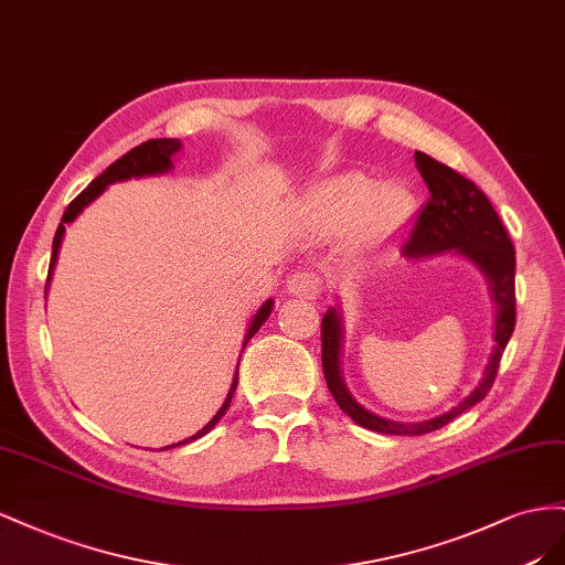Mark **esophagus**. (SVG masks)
Wrapping results in <instances>:
<instances>
[{"label":"esophagus","mask_w":565,"mask_h":565,"mask_svg":"<svg viewBox=\"0 0 565 565\" xmlns=\"http://www.w3.org/2000/svg\"><path fill=\"white\" fill-rule=\"evenodd\" d=\"M288 291L300 298H317L321 294V277L315 271H294L288 277Z\"/></svg>","instance_id":"esophagus-1"}]
</instances>
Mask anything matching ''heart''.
Instances as JSON below:
<instances>
[{
  "label": "heart",
  "mask_w": 565,
  "mask_h": 565,
  "mask_svg": "<svg viewBox=\"0 0 565 565\" xmlns=\"http://www.w3.org/2000/svg\"><path fill=\"white\" fill-rule=\"evenodd\" d=\"M308 211L324 234L358 230L369 246L391 241L412 217V193L402 186H379L362 172L335 174L310 191Z\"/></svg>",
  "instance_id": "b5f03b06"
}]
</instances>
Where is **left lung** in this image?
Listing matches in <instances>:
<instances>
[{
	"label": "left lung",
	"instance_id": "1",
	"mask_svg": "<svg viewBox=\"0 0 565 565\" xmlns=\"http://www.w3.org/2000/svg\"><path fill=\"white\" fill-rule=\"evenodd\" d=\"M414 158L418 172H422L424 182L428 184L430 199L414 222L412 236L405 244V255L428 257L455 250L463 257H469V260L486 274L490 281V294L497 305L494 348L486 372H482V381L476 385L469 397L459 402L457 407L435 418H428V422L397 424L366 412L348 393L341 376V315H338L335 308H331L324 315V319H321V366H324L329 391L338 402V407H341L354 424L388 435H424L430 430H438L466 409L478 405L492 388L499 362H502L504 348L515 327V250L502 220L494 213L492 203L471 180H466V177L440 163V160H435L422 151H416Z\"/></svg>",
	"mask_w": 565,
	"mask_h": 565
}]
</instances>
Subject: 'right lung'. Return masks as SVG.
I'll use <instances>...</instances> for the list:
<instances>
[{
  "instance_id": "obj_1",
  "label": "right lung",
  "mask_w": 565,
  "mask_h": 565,
  "mask_svg": "<svg viewBox=\"0 0 565 565\" xmlns=\"http://www.w3.org/2000/svg\"><path fill=\"white\" fill-rule=\"evenodd\" d=\"M180 149H182L180 139H149V141H143V143H139V147H135L132 151H127L122 158H118L116 163L108 166L83 193H79V196L66 207V213H63L58 230H56V234H54L50 274H46V288H50L52 271H54V267H56V257H58V250H61V241H63V234H66L68 224H71L79 213H83L85 207H87L96 196H99V193H104V189H106L108 184L130 180V177H147V174L168 172V170L172 168V156H174L177 151H180ZM44 294H46V291H44ZM271 305H274L271 298L265 300L263 308L257 310V315L253 317L250 327H248V331H246L244 348H246V343L250 341V338H253L257 331H260V327L265 324L267 317L271 315ZM236 383H238V369H236V374H234V381H232V388H230V393H227V399H224V405L220 407V412H217V414L211 418V422H207L196 435H191V438H186V440H182V443H177V445H186V443H191V440H199V438H203L205 433H211V428H215V424L220 422V418H222L224 414H227V409H230V405H232ZM177 445H170V447H177ZM163 449H168V447H163Z\"/></svg>"
}]
</instances>
